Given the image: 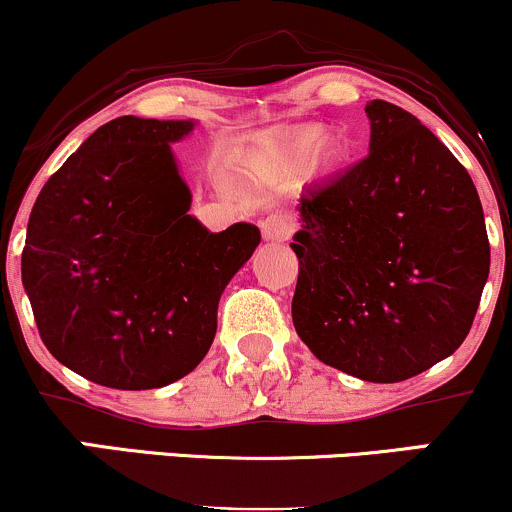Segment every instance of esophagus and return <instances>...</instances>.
I'll return each mask as SVG.
<instances>
[{"instance_id": "esophagus-1", "label": "esophagus", "mask_w": 512, "mask_h": 512, "mask_svg": "<svg viewBox=\"0 0 512 512\" xmlns=\"http://www.w3.org/2000/svg\"><path fill=\"white\" fill-rule=\"evenodd\" d=\"M262 238L267 243H284L291 238L293 233V221L286 214H269L267 219H262Z\"/></svg>"}]
</instances>
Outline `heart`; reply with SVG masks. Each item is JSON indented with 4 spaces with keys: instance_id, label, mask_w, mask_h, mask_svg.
<instances>
[{
    "instance_id": "b5f03b06",
    "label": "heart",
    "mask_w": 512,
    "mask_h": 512,
    "mask_svg": "<svg viewBox=\"0 0 512 512\" xmlns=\"http://www.w3.org/2000/svg\"><path fill=\"white\" fill-rule=\"evenodd\" d=\"M322 142V129L310 127L305 132L291 137L289 142H284L279 149L274 151V163L286 173H298L313 161L317 146ZM346 158V146L342 142H327L322 146V161L330 163V166H339Z\"/></svg>"
}]
</instances>
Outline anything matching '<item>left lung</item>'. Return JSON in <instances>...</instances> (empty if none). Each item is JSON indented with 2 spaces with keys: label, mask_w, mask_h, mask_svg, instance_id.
I'll list each match as a JSON object with an SVG mask.
<instances>
[{
  "label": "left lung",
  "mask_w": 512,
  "mask_h": 512,
  "mask_svg": "<svg viewBox=\"0 0 512 512\" xmlns=\"http://www.w3.org/2000/svg\"><path fill=\"white\" fill-rule=\"evenodd\" d=\"M366 115L368 156L298 199L291 315L322 363L399 383L464 342L491 248L477 187L448 146L387 101Z\"/></svg>",
  "instance_id": "1"
}]
</instances>
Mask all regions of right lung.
Returning a JSON list of instances; mask_svg holds the SVG:
<instances>
[{
	"instance_id": "obj_1",
	"label": "right lung",
	"mask_w": 512,
	"mask_h": 512,
	"mask_svg": "<svg viewBox=\"0 0 512 512\" xmlns=\"http://www.w3.org/2000/svg\"><path fill=\"white\" fill-rule=\"evenodd\" d=\"M192 120L125 115L45 182L28 219L23 289L62 366L113 390H154L207 356L219 298L260 228L211 233L190 216L170 144Z\"/></svg>"
}]
</instances>
